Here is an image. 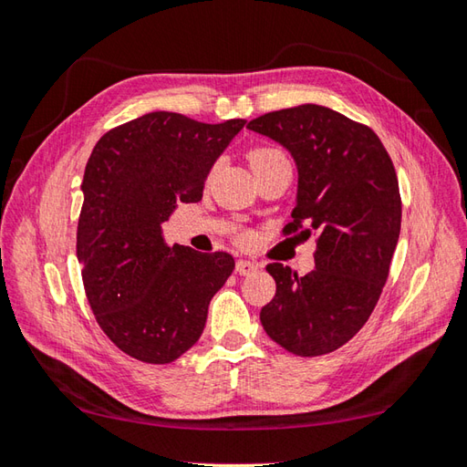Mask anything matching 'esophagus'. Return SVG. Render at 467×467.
I'll list each match as a JSON object with an SVG mask.
<instances>
[{
	"label": "esophagus",
	"instance_id": "obj_1",
	"mask_svg": "<svg viewBox=\"0 0 467 467\" xmlns=\"http://www.w3.org/2000/svg\"><path fill=\"white\" fill-rule=\"evenodd\" d=\"M234 269H236V273H239V275H251V273H254L256 269H259V263H253V261H236V266H234Z\"/></svg>",
	"mask_w": 467,
	"mask_h": 467
}]
</instances>
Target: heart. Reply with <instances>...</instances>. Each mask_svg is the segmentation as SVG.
<instances>
[{"instance_id": "heart-1", "label": "heart", "mask_w": 467, "mask_h": 467, "mask_svg": "<svg viewBox=\"0 0 467 467\" xmlns=\"http://www.w3.org/2000/svg\"><path fill=\"white\" fill-rule=\"evenodd\" d=\"M249 162L253 166L254 174L265 171L273 164H281V162H289V158L281 150V148L275 146H254L253 150L249 152Z\"/></svg>"}]
</instances>
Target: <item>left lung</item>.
<instances>
[{"instance_id":"left-lung-1","label":"left lung","mask_w":467,"mask_h":467,"mask_svg":"<svg viewBox=\"0 0 467 467\" xmlns=\"http://www.w3.org/2000/svg\"><path fill=\"white\" fill-rule=\"evenodd\" d=\"M246 128L296 162L299 194L285 236L317 234L309 275L266 265L276 293L261 309L263 329L293 355L331 353L367 323L389 276L401 228L391 156L369 126L317 104L263 114Z\"/></svg>"}]
</instances>
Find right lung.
Listing matches in <instances>:
<instances>
[{"mask_svg": "<svg viewBox=\"0 0 467 467\" xmlns=\"http://www.w3.org/2000/svg\"><path fill=\"white\" fill-rule=\"evenodd\" d=\"M246 120L150 112L108 130L88 158L76 253L98 325L138 361L172 363L201 339L228 253L166 246L161 224L202 198L206 174Z\"/></svg>", "mask_w": 467, "mask_h": 467, "instance_id": "add662e5", "label": "right lung"}]
</instances>
